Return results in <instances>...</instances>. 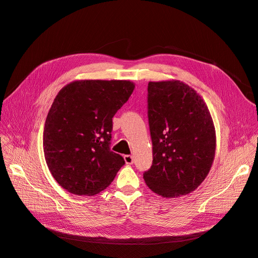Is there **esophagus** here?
Listing matches in <instances>:
<instances>
[{"mask_svg":"<svg viewBox=\"0 0 258 258\" xmlns=\"http://www.w3.org/2000/svg\"><path fill=\"white\" fill-rule=\"evenodd\" d=\"M123 159H124V162H126L127 165H131V163H134V157H132L131 155H124Z\"/></svg>","mask_w":258,"mask_h":258,"instance_id":"esophagus-1","label":"esophagus"}]
</instances>
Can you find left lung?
<instances>
[{
	"instance_id": "8db88e82",
	"label": "left lung",
	"mask_w": 258,
	"mask_h": 258,
	"mask_svg": "<svg viewBox=\"0 0 258 258\" xmlns=\"http://www.w3.org/2000/svg\"><path fill=\"white\" fill-rule=\"evenodd\" d=\"M147 90L153 165L144 181L163 198L181 197L197 189L212 167L213 119L199 93L181 81L150 82Z\"/></svg>"
}]
</instances>
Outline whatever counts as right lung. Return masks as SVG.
<instances>
[{"label": "right lung", "instance_id": "right-lung-1", "mask_svg": "<svg viewBox=\"0 0 258 258\" xmlns=\"http://www.w3.org/2000/svg\"><path fill=\"white\" fill-rule=\"evenodd\" d=\"M135 90L130 81H74L54 98L46 117L43 148L51 175L69 192L93 196L124 165L110 150L116 112Z\"/></svg>", "mask_w": 258, "mask_h": 258}]
</instances>
